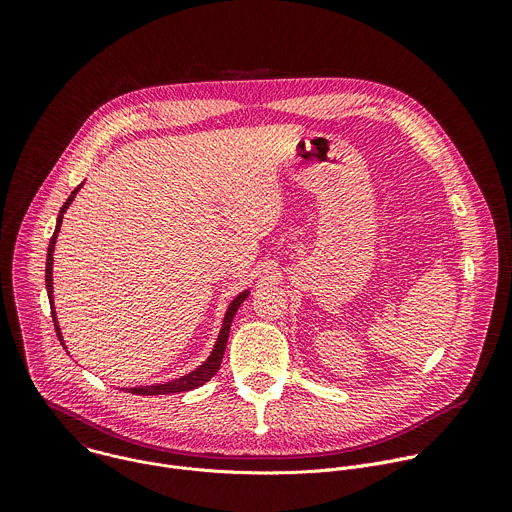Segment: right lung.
I'll return each mask as SVG.
<instances>
[{
	"instance_id": "1",
	"label": "right lung",
	"mask_w": 512,
	"mask_h": 512,
	"mask_svg": "<svg viewBox=\"0 0 512 512\" xmlns=\"http://www.w3.org/2000/svg\"><path fill=\"white\" fill-rule=\"evenodd\" d=\"M85 184V182H83ZM83 184H79L75 190L70 192L68 200L62 204L60 212H58V218H56V229H54V235L50 239V245H48V255H46V291H48V300H50V310H52V320H54V328H56V336L60 340V344L66 348L64 344V338H62V332H60V326H58V318H56V310H54V296H52V263H54V245H56V239H58V233H60V225H62V218H64V212L66 208L72 204V200H75L77 192L83 188ZM251 291L245 289L241 291V294L229 304L227 312H225V318H223V326H221V332H218V338L214 342V348L212 352L208 354V358L200 364V367H196L194 371H190L188 375L180 377V379H174V381H168V383H156V385H145V387H129V389H123L125 393H133V395H172V393H186V391H192L200 385H204L206 381H210L218 367H221V360H223V354H225V348H227V340H229V332H231V324H233V318L237 314V310L241 308V304L249 298Z\"/></svg>"
}]
</instances>
